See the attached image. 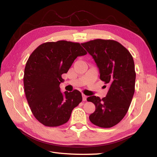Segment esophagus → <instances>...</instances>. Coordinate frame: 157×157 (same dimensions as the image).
I'll list each match as a JSON object with an SVG mask.
<instances>
[{"mask_svg": "<svg viewBox=\"0 0 157 157\" xmlns=\"http://www.w3.org/2000/svg\"><path fill=\"white\" fill-rule=\"evenodd\" d=\"M86 98H87V96H86L85 94H82V99L84 101H86Z\"/></svg>", "mask_w": 157, "mask_h": 157, "instance_id": "esophagus-1", "label": "esophagus"}]
</instances>
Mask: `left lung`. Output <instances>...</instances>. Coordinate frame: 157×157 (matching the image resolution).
Wrapping results in <instances>:
<instances>
[{"label":"left lung","mask_w":157,"mask_h":157,"mask_svg":"<svg viewBox=\"0 0 157 157\" xmlns=\"http://www.w3.org/2000/svg\"><path fill=\"white\" fill-rule=\"evenodd\" d=\"M82 45L95 61L100 78L109 86L106 97L87 98L96 106L90 121L101 128H111L124 117L132 101L136 81L134 59L128 49L113 40L96 39Z\"/></svg>","instance_id":"1"}]
</instances>
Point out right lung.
<instances>
[{"instance_id":"obj_1","label":"right lung","mask_w":157,"mask_h":157,"mask_svg":"<svg viewBox=\"0 0 157 157\" xmlns=\"http://www.w3.org/2000/svg\"><path fill=\"white\" fill-rule=\"evenodd\" d=\"M87 54L78 42L66 40L45 42L38 46L26 63L23 85L32 114L45 126L57 127L69 121L73 109L82 101L74 90L62 93V74L74 60Z\"/></svg>"}]
</instances>
